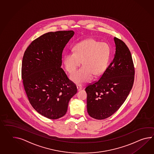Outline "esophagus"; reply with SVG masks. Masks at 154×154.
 Listing matches in <instances>:
<instances>
[{"label": "esophagus", "instance_id": "34e87169", "mask_svg": "<svg viewBox=\"0 0 154 154\" xmlns=\"http://www.w3.org/2000/svg\"><path fill=\"white\" fill-rule=\"evenodd\" d=\"M77 88L78 91H80L81 89H82V87L81 85H78L77 86Z\"/></svg>", "mask_w": 154, "mask_h": 154}]
</instances>
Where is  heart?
<instances>
[{"label":"heart","mask_w":154,"mask_h":154,"mask_svg":"<svg viewBox=\"0 0 154 154\" xmlns=\"http://www.w3.org/2000/svg\"><path fill=\"white\" fill-rule=\"evenodd\" d=\"M74 51L63 57L65 68L69 73L75 72L82 61L83 66L71 75L73 82L79 85L88 82L93 75L99 76L106 71L110 56V48L106 43L89 38L76 45Z\"/></svg>","instance_id":"1"}]
</instances>
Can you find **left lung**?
Instances as JSON below:
<instances>
[{
  "instance_id": "8db88e82",
  "label": "left lung",
  "mask_w": 154,
  "mask_h": 154,
  "mask_svg": "<svg viewBox=\"0 0 154 154\" xmlns=\"http://www.w3.org/2000/svg\"><path fill=\"white\" fill-rule=\"evenodd\" d=\"M116 54L98 81L85 88L87 108L96 119H106L122 106L133 85L135 69L130 50L122 40L114 38Z\"/></svg>"
}]
</instances>
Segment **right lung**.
<instances>
[{
	"mask_svg": "<svg viewBox=\"0 0 154 154\" xmlns=\"http://www.w3.org/2000/svg\"><path fill=\"white\" fill-rule=\"evenodd\" d=\"M74 31L50 32L31 42L24 53L21 77L31 106L50 119L67 112L69 101L77 92L75 84L62 69V54Z\"/></svg>",
	"mask_w": 154,
	"mask_h": 154,
	"instance_id": "right-lung-1",
	"label": "right lung"
}]
</instances>
